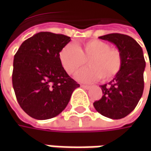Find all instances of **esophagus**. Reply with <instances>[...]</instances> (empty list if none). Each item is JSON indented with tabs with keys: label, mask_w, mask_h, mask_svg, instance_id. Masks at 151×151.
Segmentation results:
<instances>
[{
	"label": "esophagus",
	"mask_w": 151,
	"mask_h": 151,
	"mask_svg": "<svg viewBox=\"0 0 151 151\" xmlns=\"http://www.w3.org/2000/svg\"><path fill=\"white\" fill-rule=\"evenodd\" d=\"M81 86H82V88L86 89V90H88V89H90V86H87V85H81Z\"/></svg>",
	"instance_id": "1"
}]
</instances>
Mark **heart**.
Masks as SVG:
<instances>
[{
  "label": "heart",
  "mask_w": 151,
  "mask_h": 151,
  "mask_svg": "<svg viewBox=\"0 0 151 151\" xmlns=\"http://www.w3.org/2000/svg\"><path fill=\"white\" fill-rule=\"evenodd\" d=\"M60 60L69 74H74L88 60L90 67L76 76L78 80L84 82H94L99 77L103 81H109L118 74L122 65L120 52L98 40L86 41L78 47L66 45L60 53Z\"/></svg>",
  "instance_id": "heart-1"
}]
</instances>
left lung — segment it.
<instances>
[{
	"label": "left lung",
	"instance_id": "obj_1",
	"mask_svg": "<svg viewBox=\"0 0 151 151\" xmlns=\"http://www.w3.org/2000/svg\"><path fill=\"white\" fill-rule=\"evenodd\" d=\"M99 38L116 46L121 54L122 65L111 82L100 86L104 95L93 104L101 115L118 120L133 111L142 95L146 61L142 47L129 35L113 33Z\"/></svg>",
	"mask_w": 151,
	"mask_h": 151
}]
</instances>
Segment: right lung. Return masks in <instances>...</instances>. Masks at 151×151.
<instances>
[{"mask_svg":"<svg viewBox=\"0 0 151 151\" xmlns=\"http://www.w3.org/2000/svg\"><path fill=\"white\" fill-rule=\"evenodd\" d=\"M70 37L39 32L22 43L14 58L13 87L20 107L36 120L58 116L79 84L63 68L60 52Z\"/></svg>","mask_w":151,"mask_h":151,"instance_id":"1","label":"right lung"}]
</instances>
